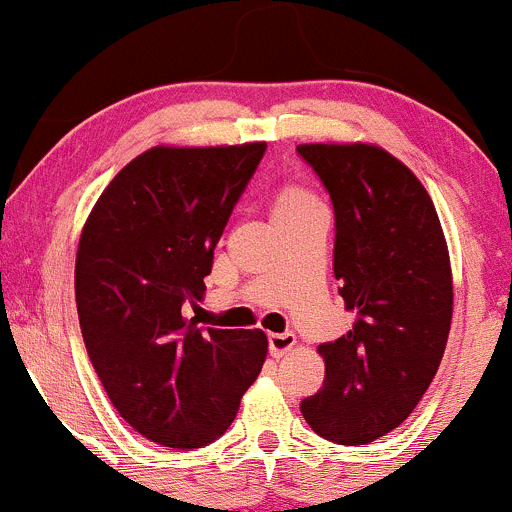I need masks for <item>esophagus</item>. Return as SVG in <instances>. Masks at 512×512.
<instances>
[{
  "instance_id": "obj_1",
  "label": "esophagus",
  "mask_w": 512,
  "mask_h": 512,
  "mask_svg": "<svg viewBox=\"0 0 512 512\" xmlns=\"http://www.w3.org/2000/svg\"><path fill=\"white\" fill-rule=\"evenodd\" d=\"M295 346V334L293 332H280V334H268V349L271 354L280 359V356L288 354L290 349Z\"/></svg>"
}]
</instances>
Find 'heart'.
I'll use <instances>...</instances> for the list:
<instances>
[{"mask_svg":"<svg viewBox=\"0 0 512 512\" xmlns=\"http://www.w3.org/2000/svg\"><path fill=\"white\" fill-rule=\"evenodd\" d=\"M307 200H312V195H307L305 190H298V188H288V190H283L278 195V200H276V207H273V210H283V207H293V205H300V202H307Z\"/></svg>","mask_w":512,"mask_h":512,"instance_id":"obj_1","label":"heart"}]
</instances>
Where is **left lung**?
Returning <instances> with one entry per match:
<instances>
[{"label":"left lung","mask_w":512,"mask_h":512,"mask_svg":"<svg viewBox=\"0 0 512 512\" xmlns=\"http://www.w3.org/2000/svg\"><path fill=\"white\" fill-rule=\"evenodd\" d=\"M334 207V276L356 322L320 344L324 383L300 403L320 437L368 444L408 420L452 324V271L437 212L398 158L366 144H302Z\"/></svg>","instance_id":"left-lung-1"}]
</instances>
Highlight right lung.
<instances>
[{"mask_svg": "<svg viewBox=\"0 0 512 512\" xmlns=\"http://www.w3.org/2000/svg\"><path fill=\"white\" fill-rule=\"evenodd\" d=\"M263 153L266 144L151 148L119 170L82 229L75 302L87 356L119 415L163 447L222 437L266 361L261 329L183 317Z\"/></svg>", "mask_w": 512, "mask_h": 512, "instance_id": "obj_1", "label": "right lung"}]
</instances>
